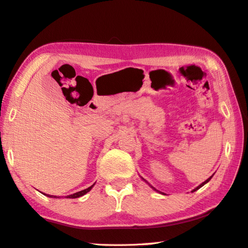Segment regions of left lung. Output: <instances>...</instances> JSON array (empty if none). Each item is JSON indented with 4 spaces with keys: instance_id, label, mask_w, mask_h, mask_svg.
Instances as JSON below:
<instances>
[{
    "instance_id": "8db88e82",
    "label": "left lung",
    "mask_w": 248,
    "mask_h": 248,
    "mask_svg": "<svg viewBox=\"0 0 248 248\" xmlns=\"http://www.w3.org/2000/svg\"><path fill=\"white\" fill-rule=\"evenodd\" d=\"M212 177H213V176H211V177H209V178H208V179H207V180H205V181H204V182H203V183H201V185H200V186H197V187H196V188H195V189H193V192H195V190H197V189H199V188H200V187H202V186H204V185H205V183H207V182H208V181H209V180H211V179H212ZM154 189H155V188H154Z\"/></svg>"
}]
</instances>
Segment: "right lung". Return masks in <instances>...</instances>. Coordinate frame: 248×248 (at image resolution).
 I'll list each match as a JSON object with an SVG mask.
<instances>
[{"label": "right lung", "instance_id": "right-lung-1", "mask_svg": "<svg viewBox=\"0 0 248 248\" xmlns=\"http://www.w3.org/2000/svg\"><path fill=\"white\" fill-rule=\"evenodd\" d=\"M94 186V185H93ZM93 186H91L90 187H88V188H86V189H84V190H80V192H78V193H75V194H73V195H69V196H67V198H78V197H81V196H84L85 194H87L89 190H90L92 187H93ZM48 197H53V198H56V196H51V195H47Z\"/></svg>", "mask_w": 248, "mask_h": 248}]
</instances>
